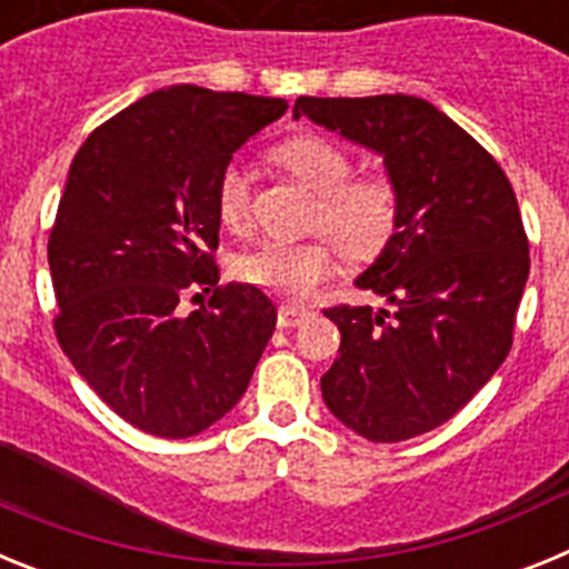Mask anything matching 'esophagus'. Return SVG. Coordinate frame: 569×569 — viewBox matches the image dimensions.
I'll return each mask as SVG.
<instances>
[{"mask_svg":"<svg viewBox=\"0 0 569 569\" xmlns=\"http://www.w3.org/2000/svg\"><path fill=\"white\" fill-rule=\"evenodd\" d=\"M310 310L308 308H301V305H281L279 308V328L281 330H290V328H299L301 321L308 319Z\"/></svg>","mask_w":569,"mask_h":569,"instance_id":"esophagus-1","label":"esophagus"}]
</instances>
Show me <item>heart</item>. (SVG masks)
I'll use <instances>...</instances> for the list:
<instances>
[{
    "instance_id": "obj_1",
    "label": "heart",
    "mask_w": 569,
    "mask_h": 569,
    "mask_svg": "<svg viewBox=\"0 0 569 569\" xmlns=\"http://www.w3.org/2000/svg\"><path fill=\"white\" fill-rule=\"evenodd\" d=\"M273 159L313 190L310 228L333 234L347 259L370 261L393 241L401 216L393 176L385 170L353 173L350 153L319 133L290 136L273 150ZM216 216L228 230L248 228L250 179L241 164L228 162L216 179ZM333 270L336 244L325 233L299 241L264 239L233 259V273L244 284L284 299H308Z\"/></svg>"
}]
</instances>
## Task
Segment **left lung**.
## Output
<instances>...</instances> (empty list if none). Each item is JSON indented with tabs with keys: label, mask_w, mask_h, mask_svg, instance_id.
<instances>
[{
	"label": "left lung",
	"mask_w": 569,
	"mask_h": 569,
	"mask_svg": "<svg viewBox=\"0 0 569 569\" xmlns=\"http://www.w3.org/2000/svg\"><path fill=\"white\" fill-rule=\"evenodd\" d=\"M293 116L385 156L399 230L356 288L393 310H325L341 333L321 376L330 413L367 441H405L453 419L501 367L530 273L519 202L499 162L425 99H296Z\"/></svg>",
	"instance_id": "1"
}]
</instances>
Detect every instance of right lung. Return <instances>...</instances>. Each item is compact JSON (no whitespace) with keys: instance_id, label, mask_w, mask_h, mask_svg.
Listing matches in <instances>:
<instances>
[{"instance_id":"1","label":"right lung","mask_w":569,"mask_h":569,"mask_svg":"<svg viewBox=\"0 0 569 569\" xmlns=\"http://www.w3.org/2000/svg\"><path fill=\"white\" fill-rule=\"evenodd\" d=\"M288 110L284 99L153 90L99 124L70 164L50 228L53 330L99 399L159 439L233 410L276 328L253 284H222L216 179ZM214 296L193 315L183 301Z\"/></svg>"}]
</instances>
